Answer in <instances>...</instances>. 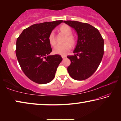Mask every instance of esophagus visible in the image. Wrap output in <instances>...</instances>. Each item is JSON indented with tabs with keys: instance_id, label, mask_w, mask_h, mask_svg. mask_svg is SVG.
I'll return each mask as SVG.
<instances>
[{
	"instance_id": "1",
	"label": "esophagus",
	"mask_w": 121,
	"mask_h": 121,
	"mask_svg": "<svg viewBox=\"0 0 121 121\" xmlns=\"http://www.w3.org/2000/svg\"><path fill=\"white\" fill-rule=\"evenodd\" d=\"M62 56V59H63L66 58V56Z\"/></svg>"
}]
</instances>
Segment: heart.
Returning a JSON list of instances; mask_svg holds the SVG:
<instances>
[{
	"label": "heart",
	"mask_w": 121,
	"mask_h": 121,
	"mask_svg": "<svg viewBox=\"0 0 121 121\" xmlns=\"http://www.w3.org/2000/svg\"><path fill=\"white\" fill-rule=\"evenodd\" d=\"M59 30L61 33L65 36L64 40L65 43L56 46L53 50V52L55 54L64 56L67 54L71 50V45L73 46L76 44V39L73 36L71 35L72 34V30L67 24H63L59 28ZM48 39L50 44L52 46L56 45V40L54 32H50L48 35Z\"/></svg>",
	"instance_id": "b5f03b06"
}]
</instances>
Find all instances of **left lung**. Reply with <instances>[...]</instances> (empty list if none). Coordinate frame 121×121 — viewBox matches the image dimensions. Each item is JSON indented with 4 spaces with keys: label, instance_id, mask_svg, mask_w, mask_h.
Wrapping results in <instances>:
<instances>
[{
    "label": "left lung",
    "instance_id": "8db88e82",
    "mask_svg": "<svg viewBox=\"0 0 121 121\" xmlns=\"http://www.w3.org/2000/svg\"><path fill=\"white\" fill-rule=\"evenodd\" d=\"M64 22L73 28L78 36L73 51L76 55L67 56L71 61L67 70L73 79L84 80L95 72L101 62L104 52V39L99 30L89 24L76 21Z\"/></svg>",
    "mask_w": 121,
    "mask_h": 121
}]
</instances>
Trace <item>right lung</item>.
<instances>
[{
	"instance_id": "add662e5",
	"label": "right lung",
	"mask_w": 121,
	"mask_h": 121,
	"mask_svg": "<svg viewBox=\"0 0 121 121\" xmlns=\"http://www.w3.org/2000/svg\"><path fill=\"white\" fill-rule=\"evenodd\" d=\"M62 20L35 24L23 30L16 40V55L22 71L32 81L40 84L50 83L62 61L61 56H51L48 39L51 32Z\"/></svg>"
}]
</instances>
